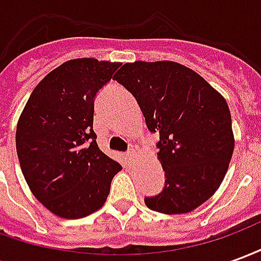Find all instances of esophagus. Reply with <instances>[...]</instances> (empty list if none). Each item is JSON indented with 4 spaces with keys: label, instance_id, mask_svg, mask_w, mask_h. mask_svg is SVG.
<instances>
[{
    "label": "esophagus",
    "instance_id": "esophagus-1",
    "mask_svg": "<svg viewBox=\"0 0 261 261\" xmlns=\"http://www.w3.org/2000/svg\"><path fill=\"white\" fill-rule=\"evenodd\" d=\"M134 158H136V152H134V151H128V152H127V159L131 162Z\"/></svg>",
    "mask_w": 261,
    "mask_h": 261
}]
</instances>
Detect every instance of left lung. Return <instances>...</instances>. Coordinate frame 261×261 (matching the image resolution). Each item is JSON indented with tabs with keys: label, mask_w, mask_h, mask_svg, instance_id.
<instances>
[{
	"label": "left lung",
	"mask_w": 261,
	"mask_h": 261,
	"mask_svg": "<svg viewBox=\"0 0 261 261\" xmlns=\"http://www.w3.org/2000/svg\"><path fill=\"white\" fill-rule=\"evenodd\" d=\"M113 80L134 95L147 127L159 133L165 187L145 197L161 214L190 213L218 190L235 137L225 97L196 71L175 61L125 63Z\"/></svg>",
	"instance_id": "8db88e82"
}]
</instances>
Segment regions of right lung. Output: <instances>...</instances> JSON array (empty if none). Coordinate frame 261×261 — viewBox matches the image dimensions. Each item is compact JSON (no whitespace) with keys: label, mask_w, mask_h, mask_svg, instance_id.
Segmentation results:
<instances>
[{"label":"right lung","mask_w":261,"mask_h":261,"mask_svg":"<svg viewBox=\"0 0 261 261\" xmlns=\"http://www.w3.org/2000/svg\"><path fill=\"white\" fill-rule=\"evenodd\" d=\"M120 63L74 59L33 89L16 125V152L28 186L60 218L78 219L106 202L121 170L93 131V99Z\"/></svg>","instance_id":"add662e5"}]
</instances>
